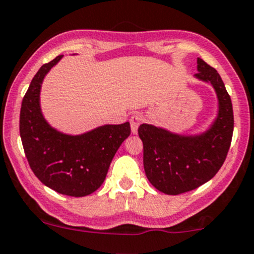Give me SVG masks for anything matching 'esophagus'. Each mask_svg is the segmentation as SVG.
<instances>
[{
  "label": "esophagus",
  "instance_id": "34e87169",
  "mask_svg": "<svg viewBox=\"0 0 254 254\" xmlns=\"http://www.w3.org/2000/svg\"><path fill=\"white\" fill-rule=\"evenodd\" d=\"M143 120H145V118H143L141 113H135V114H132L130 117V125H131L132 134H136L137 129H139L140 124H141Z\"/></svg>",
  "mask_w": 254,
  "mask_h": 254
}]
</instances>
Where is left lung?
I'll list each match as a JSON object with an SVG mask.
<instances>
[{
    "instance_id": "8db88e82",
    "label": "left lung",
    "mask_w": 254,
    "mask_h": 254,
    "mask_svg": "<svg viewBox=\"0 0 254 254\" xmlns=\"http://www.w3.org/2000/svg\"><path fill=\"white\" fill-rule=\"evenodd\" d=\"M195 77L210 82L219 99V114L206 132L182 136L148 124L137 130L143 143L146 177L156 189L170 195L193 190L210 181L224 165L231 145L234 111L224 82L200 58Z\"/></svg>"
}]
</instances>
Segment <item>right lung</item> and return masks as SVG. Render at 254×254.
<instances>
[{
    "mask_svg": "<svg viewBox=\"0 0 254 254\" xmlns=\"http://www.w3.org/2000/svg\"><path fill=\"white\" fill-rule=\"evenodd\" d=\"M61 58L44 64L30 82L20 108V139L28 163L43 184L65 195L84 196L102 186L115 152L131 129L127 122L71 136L45 122L39 104L40 87Z\"/></svg>",
    "mask_w": 254,
    "mask_h": 254,
    "instance_id": "obj_1",
    "label": "right lung"
}]
</instances>
